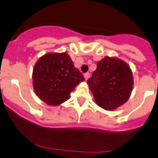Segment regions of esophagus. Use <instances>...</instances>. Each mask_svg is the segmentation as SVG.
Wrapping results in <instances>:
<instances>
[{"instance_id": "obj_1", "label": "esophagus", "mask_w": 158, "mask_h": 158, "mask_svg": "<svg viewBox=\"0 0 158 158\" xmlns=\"http://www.w3.org/2000/svg\"><path fill=\"white\" fill-rule=\"evenodd\" d=\"M84 78H85V80H87L89 77H90V73H88V72L85 73V74H84Z\"/></svg>"}]
</instances>
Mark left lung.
Wrapping results in <instances>:
<instances>
[{
	"label": "left lung",
	"instance_id": "left-lung-1",
	"mask_svg": "<svg viewBox=\"0 0 158 158\" xmlns=\"http://www.w3.org/2000/svg\"><path fill=\"white\" fill-rule=\"evenodd\" d=\"M97 104L107 110H114L130 98L134 80L130 67L118 58L105 57L87 80Z\"/></svg>",
	"mask_w": 158,
	"mask_h": 158
}]
</instances>
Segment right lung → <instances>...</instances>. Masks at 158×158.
Wrapping results in <instances>:
<instances>
[{"label": "right lung", "mask_w": 158, "mask_h": 158, "mask_svg": "<svg viewBox=\"0 0 158 158\" xmlns=\"http://www.w3.org/2000/svg\"><path fill=\"white\" fill-rule=\"evenodd\" d=\"M83 81L84 76L74 68L66 52L45 54L37 60L33 71L36 94L48 105L57 106L68 101Z\"/></svg>", "instance_id": "add662e5"}]
</instances>
